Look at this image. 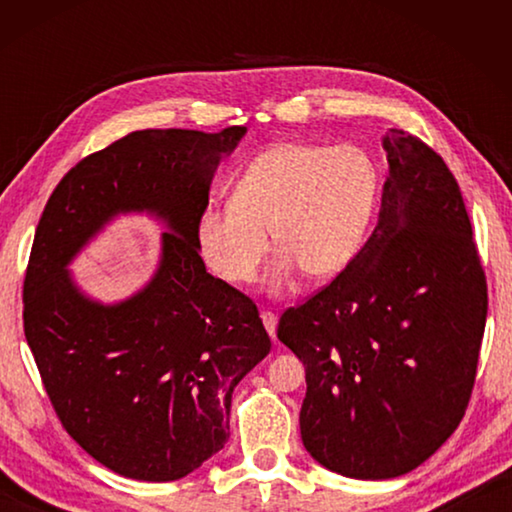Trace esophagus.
I'll return each instance as SVG.
<instances>
[{
  "label": "esophagus",
  "instance_id": "obj_1",
  "mask_svg": "<svg viewBox=\"0 0 512 512\" xmlns=\"http://www.w3.org/2000/svg\"><path fill=\"white\" fill-rule=\"evenodd\" d=\"M262 323H264V327H266V332L271 334V339L275 341V329H277V316L273 314V311H268V309H264L262 311Z\"/></svg>",
  "mask_w": 512,
  "mask_h": 512
}]
</instances>
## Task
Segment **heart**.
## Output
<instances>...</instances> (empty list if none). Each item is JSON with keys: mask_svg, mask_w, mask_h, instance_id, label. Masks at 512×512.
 Segmentation results:
<instances>
[{"mask_svg": "<svg viewBox=\"0 0 512 512\" xmlns=\"http://www.w3.org/2000/svg\"><path fill=\"white\" fill-rule=\"evenodd\" d=\"M377 167L359 146L282 142L241 171L230 205H207L196 221L205 264L228 284L246 287L280 250L273 284L296 271L325 280L348 266L366 235L377 198Z\"/></svg>", "mask_w": 512, "mask_h": 512, "instance_id": "1", "label": "heart"}]
</instances>
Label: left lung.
Listing matches in <instances>:
<instances>
[{
    "mask_svg": "<svg viewBox=\"0 0 512 512\" xmlns=\"http://www.w3.org/2000/svg\"><path fill=\"white\" fill-rule=\"evenodd\" d=\"M372 235L314 296L280 316L305 363L300 433L352 479L406 474L452 436L470 404L488 284L461 189L420 137L391 128Z\"/></svg>",
    "mask_w": 512,
    "mask_h": 512,
    "instance_id": "8db88e82",
    "label": "left lung"
}]
</instances>
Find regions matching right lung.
Wrapping results in <instances>:
<instances>
[{
    "instance_id": "1",
    "label": "right lung",
    "mask_w": 512,
    "mask_h": 512,
    "mask_svg": "<svg viewBox=\"0 0 512 512\" xmlns=\"http://www.w3.org/2000/svg\"><path fill=\"white\" fill-rule=\"evenodd\" d=\"M244 133H128L69 169L40 216L24 336L63 429L126 479H183L219 452L232 391L271 352L255 302L207 273L196 244L214 171ZM119 211H151L170 230L154 280L103 308L64 266Z\"/></svg>"
}]
</instances>
